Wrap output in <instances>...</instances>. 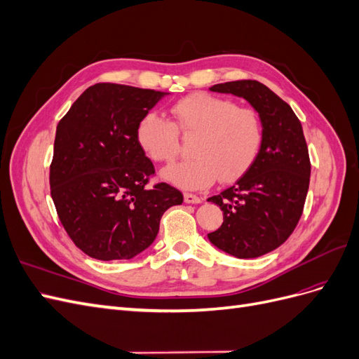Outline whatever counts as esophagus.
Segmentation results:
<instances>
[{
  "label": "esophagus",
  "instance_id": "1",
  "mask_svg": "<svg viewBox=\"0 0 359 359\" xmlns=\"http://www.w3.org/2000/svg\"><path fill=\"white\" fill-rule=\"evenodd\" d=\"M184 201L187 203H201L202 198H199L198 194H193V193H184Z\"/></svg>",
  "mask_w": 359,
  "mask_h": 359
}]
</instances>
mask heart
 Segmentation results:
<instances>
[{"instance_id":"obj_1","label":"heart","mask_w":359,"mask_h":359,"mask_svg":"<svg viewBox=\"0 0 359 359\" xmlns=\"http://www.w3.org/2000/svg\"><path fill=\"white\" fill-rule=\"evenodd\" d=\"M173 123L154 112L140 119L137 142L158 165H170L180 154V135L194 142L191 160L165 172L168 181L199 190L219 178L232 182L255 165L265 140L262 115L255 107L210 93H194L173 103Z\"/></svg>"}]
</instances>
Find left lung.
I'll list each match as a JSON object with an SVG mask.
<instances>
[{"label":"left lung","mask_w":359,"mask_h":359,"mask_svg":"<svg viewBox=\"0 0 359 359\" xmlns=\"http://www.w3.org/2000/svg\"><path fill=\"white\" fill-rule=\"evenodd\" d=\"M211 91L244 97L262 115L265 140L255 165L208 199L223 211L222 226L208 238L235 257H259L283 244L302 215L311 172L306 137L292 107L264 83L233 81Z\"/></svg>","instance_id":"1"}]
</instances>
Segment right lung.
I'll return each instance as SVG.
<instances>
[{"instance_id":"add662e5","label":"right lung","mask_w":359,"mask_h":359,"mask_svg":"<svg viewBox=\"0 0 359 359\" xmlns=\"http://www.w3.org/2000/svg\"><path fill=\"white\" fill-rule=\"evenodd\" d=\"M163 94L95 83L60 119L50 196L70 240L90 257H135L156 240L165 211L184 201L166 182L149 186L154 165L136 137L139 121Z\"/></svg>"}]
</instances>
